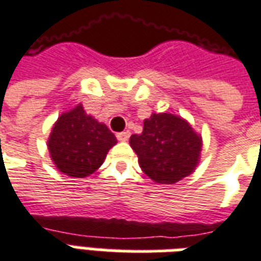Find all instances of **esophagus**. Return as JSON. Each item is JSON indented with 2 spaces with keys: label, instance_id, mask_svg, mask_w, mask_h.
I'll list each match as a JSON object with an SVG mask.
<instances>
[{
  "label": "esophagus",
  "instance_id": "34e87169",
  "mask_svg": "<svg viewBox=\"0 0 261 261\" xmlns=\"http://www.w3.org/2000/svg\"><path fill=\"white\" fill-rule=\"evenodd\" d=\"M116 137H117L119 141H127V140L130 138V131H121V133H117Z\"/></svg>",
  "mask_w": 261,
  "mask_h": 261
}]
</instances>
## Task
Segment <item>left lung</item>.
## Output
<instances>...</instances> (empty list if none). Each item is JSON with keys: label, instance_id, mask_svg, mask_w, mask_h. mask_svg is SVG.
Returning a JSON list of instances; mask_svg holds the SVG:
<instances>
[{"label": "left lung", "instance_id": "1", "mask_svg": "<svg viewBox=\"0 0 261 261\" xmlns=\"http://www.w3.org/2000/svg\"><path fill=\"white\" fill-rule=\"evenodd\" d=\"M130 145L149 179L161 185H173L196 169L201 137L181 117L158 113L144 121L142 134L131 136Z\"/></svg>", "mask_w": 261, "mask_h": 261}]
</instances>
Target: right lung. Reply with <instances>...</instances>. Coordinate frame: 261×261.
I'll return each mask as SVG.
<instances>
[{"label": "right lung", "mask_w": 261, "mask_h": 261, "mask_svg": "<svg viewBox=\"0 0 261 261\" xmlns=\"http://www.w3.org/2000/svg\"><path fill=\"white\" fill-rule=\"evenodd\" d=\"M116 142L113 133L88 116L80 105L60 116L47 147L60 172L71 177H86L99 169Z\"/></svg>", "instance_id": "add662e5"}]
</instances>
